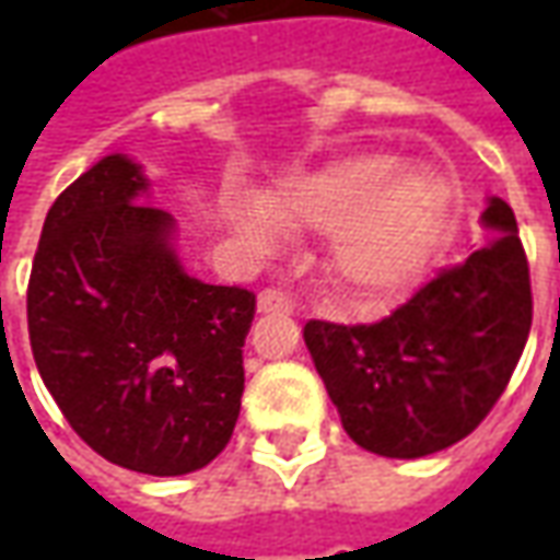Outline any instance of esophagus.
<instances>
[{
	"label": "esophagus",
	"instance_id": "1",
	"mask_svg": "<svg viewBox=\"0 0 560 560\" xmlns=\"http://www.w3.org/2000/svg\"><path fill=\"white\" fill-rule=\"evenodd\" d=\"M257 312L260 315H288V312H293V300L284 291L267 288V291L257 293Z\"/></svg>",
	"mask_w": 560,
	"mask_h": 560
}]
</instances>
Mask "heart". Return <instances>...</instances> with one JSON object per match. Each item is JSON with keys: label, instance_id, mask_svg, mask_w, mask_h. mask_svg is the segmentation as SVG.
Segmentation results:
<instances>
[{"label": "heart", "instance_id": "heart-1", "mask_svg": "<svg viewBox=\"0 0 560 560\" xmlns=\"http://www.w3.org/2000/svg\"><path fill=\"white\" fill-rule=\"evenodd\" d=\"M446 191L425 164H399L389 152H353L264 197L224 207L233 233L272 252L284 231H327L324 267L351 300L377 303L401 293L434 252Z\"/></svg>", "mask_w": 560, "mask_h": 560}]
</instances>
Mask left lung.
Returning <instances> with one entry per match:
<instances>
[{"instance_id":"obj_1","label":"left lung","mask_w":560,"mask_h":560,"mask_svg":"<svg viewBox=\"0 0 560 560\" xmlns=\"http://www.w3.org/2000/svg\"><path fill=\"white\" fill-rule=\"evenodd\" d=\"M492 233L468 260L377 324L308 320L305 348L353 444L420 458L470 434L510 384L530 332V279L513 209L489 197Z\"/></svg>"}]
</instances>
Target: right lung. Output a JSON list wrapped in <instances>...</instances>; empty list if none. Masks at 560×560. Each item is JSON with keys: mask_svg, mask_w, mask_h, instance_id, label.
<instances>
[{"mask_svg": "<svg viewBox=\"0 0 560 560\" xmlns=\"http://www.w3.org/2000/svg\"><path fill=\"white\" fill-rule=\"evenodd\" d=\"M149 179L104 155L47 212L26 317L44 387L119 468L179 477L228 446L255 293L188 276Z\"/></svg>", "mask_w": 560, "mask_h": 560, "instance_id": "add662e5", "label": "right lung"}]
</instances>
